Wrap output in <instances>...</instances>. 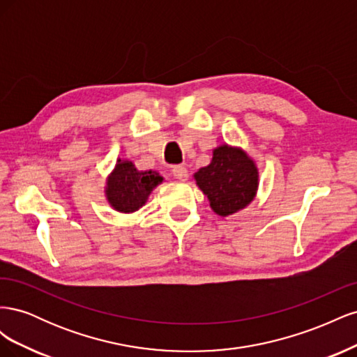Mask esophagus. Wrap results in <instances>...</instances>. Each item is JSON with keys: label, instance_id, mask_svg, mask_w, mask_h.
Listing matches in <instances>:
<instances>
[{"label": "esophagus", "instance_id": "1", "mask_svg": "<svg viewBox=\"0 0 357 357\" xmlns=\"http://www.w3.org/2000/svg\"><path fill=\"white\" fill-rule=\"evenodd\" d=\"M172 176H174L178 180H181V181H185L189 177V172L183 165H174V167H172Z\"/></svg>", "mask_w": 357, "mask_h": 357}]
</instances>
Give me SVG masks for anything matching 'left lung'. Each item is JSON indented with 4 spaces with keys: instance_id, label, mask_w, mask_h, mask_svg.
Returning a JSON list of instances; mask_svg holds the SVG:
<instances>
[{
    "instance_id": "left-lung-1",
    "label": "left lung",
    "mask_w": 357,
    "mask_h": 357,
    "mask_svg": "<svg viewBox=\"0 0 357 357\" xmlns=\"http://www.w3.org/2000/svg\"><path fill=\"white\" fill-rule=\"evenodd\" d=\"M193 177L213 211L223 218L245 208L259 186L255 160L244 150L228 144L214 149L210 165L199 168Z\"/></svg>"
}]
</instances>
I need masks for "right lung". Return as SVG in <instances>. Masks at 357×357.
<instances>
[{
	"label": "right lung",
	"instance_id": "1",
	"mask_svg": "<svg viewBox=\"0 0 357 357\" xmlns=\"http://www.w3.org/2000/svg\"><path fill=\"white\" fill-rule=\"evenodd\" d=\"M162 178L156 171H138L131 160L117 159L107 178L105 197L112 207L121 213H134L142 208Z\"/></svg>",
	"mask_w": 357,
	"mask_h": 357
}]
</instances>
